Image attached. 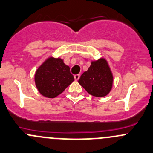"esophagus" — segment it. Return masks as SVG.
Returning <instances> with one entry per match:
<instances>
[{"mask_svg":"<svg viewBox=\"0 0 153 153\" xmlns=\"http://www.w3.org/2000/svg\"><path fill=\"white\" fill-rule=\"evenodd\" d=\"M74 78H75V81H78V80L79 79V78H80V75H79V74H77V75H74Z\"/></svg>","mask_w":153,"mask_h":153,"instance_id":"1","label":"esophagus"}]
</instances>
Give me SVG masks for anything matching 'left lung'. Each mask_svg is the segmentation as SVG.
<instances>
[{"instance_id": "obj_1", "label": "left lung", "mask_w": 153, "mask_h": 153, "mask_svg": "<svg viewBox=\"0 0 153 153\" xmlns=\"http://www.w3.org/2000/svg\"><path fill=\"white\" fill-rule=\"evenodd\" d=\"M113 79L108 62L105 59L100 58L91 62L87 71L81 75L78 83L89 94L96 97H103L111 90Z\"/></svg>"}]
</instances>
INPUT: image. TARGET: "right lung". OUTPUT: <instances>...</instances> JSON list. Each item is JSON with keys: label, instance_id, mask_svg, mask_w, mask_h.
I'll return each mask as SVG.
<instances>
[{"label": "right lung", "instance_id": "obj_1", "mask_svg": "<svg viewBox=\"0 0 153 153\" xmlns=\"http://www.w3.org/2000/svg\"><path fill=\"white\" fill-rule=\"evenodd\" d=\"M74 76L70 68L60 58L48 57L35 73V84L38 91L47 98H55L72 84Z\"/></svg>", "mask_w": 153, "mask_h": 153}]
</instances>
